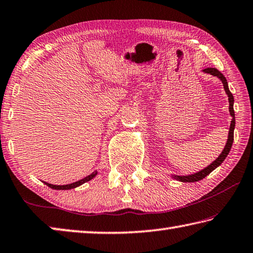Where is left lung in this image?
I'll return each instance as SVG.
<instances>
[{"label": "left lung", "mask_w": 253, "mask_h": 253, "mask_svg": "<svg viewBox=\"0 0 253 253\" xmlns=\"http://www.w3.org/2000/svg\"><path fill=\"white\" fill-rule=\"evenodd\" d=\"M205 73H208L210 75H213V76H217L218 79L222 82L223 84V88L224 91H226L227 95H228V100H229V112H230V115L232 116V121L230 124V128H229V135H228V140H227V144L224 146V148L222 150V153L220 154L219 157L214 160L212 164H210L208 167H206L203 170H200L196 173H192V174H188V176H172V178L177 179L179 181H182V182H195V181H199L201 179H204L206 176H208V174L214 170L215 168L218 166H220L223 163V160L226 159V157L229 154V151L231 149V146H232V142H233V130H235V126H236V119H235V111H233V102H235V99H233V96L231 94V91L229 90V87H228V82L226 80V77L222 75V73H220L217 68H212V67H208V68H205L204 70Z\"/></svg>", "instance_id": "obj_1"}]
</instances>
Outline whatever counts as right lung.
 I'll return each mask as SVG.
<instances>
[{"label": "right lung", "mask_w": 253, "mask_h": 253, "mask_svg": "<svg viewBox=\"0 0 253 253\" xmlns=\"http://www.w3.org/2000/svg\"><path fill=\"white\" fill-rule=\"evenodd\" d=\"M96 174H97V171H94V172H91L89 176H87V177H85V178H83V179H81V180H79V181H76V182H73V183H70V185H63V186H57V185H52V183H48V182H45L44 181V183L46 186H48L49 188H52V189H56V190H68V189H73V188H76V187H79V186H81V185H83V183H85V182H87V181H89L90 179H93Z\"/></svg>", "instance_id": "add662e5"}]
</instances>
